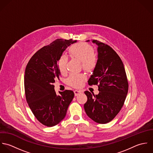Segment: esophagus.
Listing matches in <instances>:
<instances>
[{
	"instance_id": "esophagus-1",
	"label": "esophagus",
	"mask_w": 153,
	"mask_h": 153,
	"mask_svg": "<svg viewBox=\"0 0 153 153\" xmlns=\"http://www.w3.org/2000/svg\"><path fill=\"white\" fill-rule=\"evenodd\" d=\"M74 95L76 96L79 95V94L82 93V91H79V90H75V91H74Z\"/></svg>"
}]
</instances>
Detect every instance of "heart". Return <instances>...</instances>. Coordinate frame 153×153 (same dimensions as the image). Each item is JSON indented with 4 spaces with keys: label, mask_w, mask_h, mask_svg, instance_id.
<instances>
[{
    "label": "heart",
    "mask_w": 153,
    "mask_h": 153,
    "mask_svg": "<svg viewBox=\"0 0 153 153\" xmlns=\"http://www.w3.org/2000/svg\"><path fill=\"white\" fill-rule=\"evenodd\" d=\"M70 57L81 61L82 68L87 71L93 70L97 64V57L92 47L85 42H80L71 46L68 50ZM67 57L62 56L58 61V68L61 74L67 71ZM86 80L83 74H71L67 79V83L74 88H80Z\"/></svg>",
    "instance_id": "1"
}]
</instances>
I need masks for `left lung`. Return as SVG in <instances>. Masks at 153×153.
I'll return each mask as SVG.
<instances>
[{
	"instance_id": "1",
	"label": "left lung",
	"mask_w": 153,
	"mask_h": 153,
	"mask_svg": "<svg viewBox=\"0 0 153 153\" xmlns=\"http://www.w3.org/2000/svg\"><path fill=\"white\" fill-rule=\"evenodd\" d=\"M90 41L89 40L86 42ZM97 45V64L88 84L98 85V94L85 93L88 100L84 105L87 115L94 122L106 123L119 113L125 100L128 83L123 64L117 53L109 45L92 40Z\"/></svg>"
}]
</instances>
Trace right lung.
<instances>
[{
  "label": "right lung",
  "instance_id": "add662e5",
  "mask_svg": "<svg viewBox=\"0 0 153 153\" xmlns=\"http://www.w3.org/2000/svg\"><path fill=\"white\" fill-rule=\"evenodd\" d=\"M76 42L72 39H57L35 53L27 65L24 76L26 99L35 118L47 126L61 122L74 97V92L68 90L59 92L57 95L54 83L60 75L59 59L67 47Z\"/></svg>",
  "mask_w": 153,
  "mask_h": 153
}]
</instances>
